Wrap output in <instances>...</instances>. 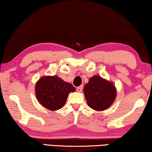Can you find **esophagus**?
Listing matches in <instances>:
<instances>
[{
    "label": "esophagus",
    "instance_id": "obj_1",
    "mask_svg": "<svg viewBox=\"0 0 152 152\" xmlns=\"http://www.w3.org/2000/svg\"><path fill=\"white\" fill-rule=\"evenodd\" d=\"M83 86L81 85V86H78V87H77L76 90L78 91V92H81V91H83Z\"/></svg>",
    "mask_w": 152,
    "mask_h": 152
}]
</instances>
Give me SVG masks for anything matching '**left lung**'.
Masks as SVG:
<instances>
[{
	"label": "left lung",
	"mask_w": 152,
	"mask_h": 152,
	"mask_svg": "<svg viewBox=\"0 0 152 152\" xmlns=\"http://www.w3.org/2000/svg\"><path fill=\"white\" fill-rule=\"evenodd\" d=\"M83 91L88 105L96 111L109 108L114 102L117 94L114 83L97 75L90 78Z\"/></svg>",
	"instance_id": "left-lung-1"
}]
</instances>
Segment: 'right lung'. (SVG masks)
<instances>
[{"mask_svg": "<svg viewBox=\"0 0 152 152\" xmlns=\"http://www.w3.org/2000/svg\"><path fill=\"white\" fill-rule=\"evenodd\" d=\"M76 88L57 76H42L35 85V95L43 107L50 111L63 107L69 93Z\"/></svg>", "mask_w": 152, "mask_h": 152, "instance_id": "right-lung-1", "label": "right lung"}]
</instances>
